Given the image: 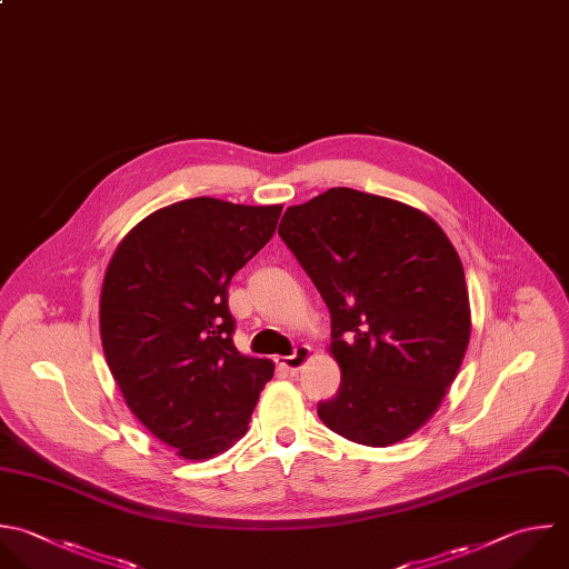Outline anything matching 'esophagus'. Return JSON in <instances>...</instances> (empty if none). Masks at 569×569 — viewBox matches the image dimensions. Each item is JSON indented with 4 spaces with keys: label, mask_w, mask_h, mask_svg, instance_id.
Wrapping results in <instances>:
<instances>
[{
    "label": "esophagus",
    "mask_w": 569,
    "mask_h": 569,
    "mask_svg": "<svg viewBox=\"0 0 569 569\" xmlns=\"http://www.w3.org/2000/svg\"><path fill=\"white\" fill-rule=\"evenodd\" d=\"M309 356H311V349H309L307 345H300V347H296V351H293L291 356L282 358V367H284L287 371H291V373H298V371L307 365Z\"/></svg>",
    "instance_id": "34e87169"
}]
</instances>
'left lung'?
<instances>
[{"label":"left lung","instance_id":"8db88e82","mask_svg":"<svg viewBox=\"0 0 569 569\" xmlns=\"http://www.w3.org/2000/svg\"><path fill=\"white\" fill-rule=\"evenodd\" d=\"M278 236L331 316L342 380L318 402L320 420L369 447L407 438L438 409L469 342L453 244L422 211L345 187L289 207Z\"/></svg>","mask_w":569,"mask_h":569}]
</instances>
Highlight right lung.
I'll use <instances>...</instances> for the list:
<instances>
[{
	"instance_id": "1",
	"label": "right lung",
	"mask_w": 569,
	"mask_h": 569,
	"mask_svg": "<svg viewBox=\"0 0 569 569\" xmlns=\"http://www.w3.org/2000/svg\"><path fill=\"white\" fill-rule=\"evenodd\" d=\"M282 207L193 198L144 218L113 253L100 333L140 422L189 460L233 445L273 362L233 345L229 282L273 236Z\"/></svg>"
}]
</instances>
